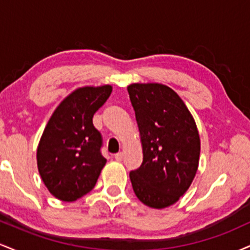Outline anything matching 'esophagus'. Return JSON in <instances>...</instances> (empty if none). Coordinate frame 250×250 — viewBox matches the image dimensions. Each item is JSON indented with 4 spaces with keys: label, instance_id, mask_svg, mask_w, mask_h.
Here are the masks:
<instances>
[{
    "label": "esophagus",
    "instance_id": "obj_1",
    "mask_svg": "<svg viewBox=\"0 0 250 250\" xmlns=\"http://www.w3.org/2000/svg\"><path fill=\"white\" fill-rule=\"evenodd\" d=\"M115 160L116 161H122V159H123V153L122 151H120V153H117V154H115Z\"/></svg>",
    "mask_w": 250,
    "mask_h": 250
}]
</instances>
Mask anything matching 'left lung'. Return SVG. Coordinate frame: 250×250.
<instances>
[{"instance_id": "left-lung-1", "label": "left lung", "mask_w": 250, "mask_h": 250, "mask_svg": "<svg viewBox=\"0 0 250 250\" xmlns=\"http://www.w3.org/2000/svg\"><path fill=\"white\" fill-rule=\"evenodd\" d=\"M143 148L131 186L141 202L162 209L174 205L193 182L200 159L196 125L180 96L159 83L128 87Z\"/></svg>"}]
</instances>
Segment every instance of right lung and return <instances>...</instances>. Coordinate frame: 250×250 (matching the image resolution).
<instances>
[{
    "label": "right lung",
    "instance_id": "right-lung-1",
    "mask_svg": "<svg viewBox=\"0 0 250 250\" xmlns=\"http://www.w3.org/2000/svg\"><path fill=\"white\" fill-rule=\"evenodd\" d=\"M110 94L111 85L80 88L51 115L37 148V167L56 199L71 202L95 187L107 160L93 116Z\"/></svg>",
    "mask_w": 250,
    "mask_h": 250
}]
</instances>
